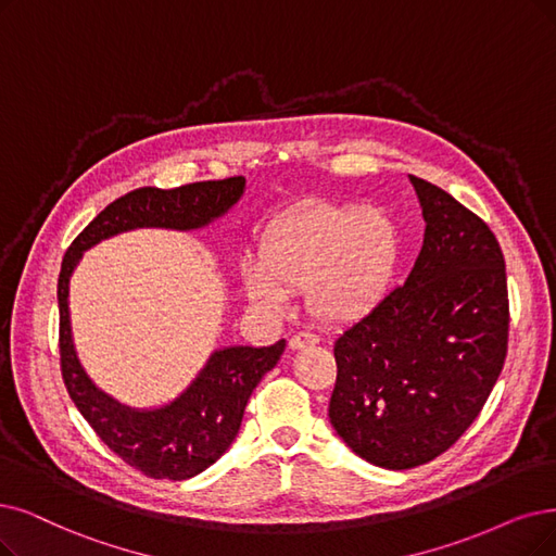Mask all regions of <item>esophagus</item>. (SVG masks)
I'll list each match as a JSON object with an SVG mask.
<instances>
[{
	"label": "esophagus",
	"mask_w": 556,
	"mask_h": 556,
	"mask_svg": "<svg viewBox=\"0 0 556 556\" xmlns=\"http://www.w3.org/2000/svg\"><path fill=\"white\" fill-rule=\"evenodd\" d=\"M317 342H319V338L313 336V332H296V336H292V340H290V349L299 351V349H305V346H313Z\"/></svg>",
	"instance_id": "obj_1"
}]
</instances>
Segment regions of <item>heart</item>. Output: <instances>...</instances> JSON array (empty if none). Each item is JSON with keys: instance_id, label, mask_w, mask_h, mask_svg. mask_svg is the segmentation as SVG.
Segmentation results:
<instances>
[{"instance_id": "1", "label": "heart", "mask_w": 556, "mask_h": 556, "mask_svg": "<svg viewBox=\"0 0 556 556\" xmlns=\"http://www.w3.org/2000/svg\"><path fill=\"white\" fill-rule=\"evenodd\" d=\"M399 251L396 224L381 207H299L264 230L260 260L241 264V285L253 305L274 315L290 307L292 292L307 290L319 319L344 324L383 299Z\"/></svg>"}]
</instances>
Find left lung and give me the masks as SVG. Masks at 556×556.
<instances>
[{"mask_svg": "<svg viewBox=\"0 0 556 556\" xmlns=\"http://www.w3.org/2000/svg\"><path fill=\"white\" fill-rule=\"evenodd\" d=\"M425 241L394 287L336 340L328 417L346 447L386 470L450 450L491 394L506 358L508 294L495 235L415 175Z\"/></svg>", "mask_w": 556, "mask_h": 556, "instance_id": "obj_1", "label": "left lung"}]
</instances>
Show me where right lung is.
Instances as JSON below:
<instances>
[{"label": "right lung", "mask_w": 556, "mask_h": 556, "mask_svg": "<svg viewBox=\"0 0 556 556\" xmlns=\"http://www.w3.org/2000/svg\"><path fill=\"white\" fill-rule=\"evenodd\" d=\"M247 191V177L195 182L170 191L143 187L106 205L65 251L59 274L61 374L77 410L104 445L152 479L185 481L216 463L239 433L243 408L255 386L271 371L285 340L271 346H220L195 379L154 408H131L102 392L79 363L71 326V278L96 243L129 230L162 228L191 232L226 216Z\"/></svg>", "instance_id": "add662e5"}]
</instances>
